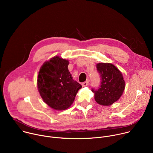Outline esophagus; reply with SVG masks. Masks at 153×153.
Returning <instances> with one entry per match:
<instances>
[{"label": "esophagus", "mask_w": 153, "mask_h": 153, "mask_svg": "<svg viewBox=\"0 0 153 153\" xmlns=\"http://www.w3.org/2000/svg\"><path fill=\"white\" fill-rule=\"evenodd\" d=\"M88 85V81L87 80V81H85V82H83L82 83V85L83 86H87Z\"/></svg>", "instance_id": "esophagus-1"}]
</instances>
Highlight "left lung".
Masks as SVG:
<instances>
[{
  "instance_id": "1",
  "label": "left lung",
  "mask_w": 153,
  "mask_h": 153,
  "mask_svg": "<svg viewBox=\"0 0 153 153\" xmlns=\"http://www.w3.org/2000/svg\"><path fill=\"white\" fill-rule=\"evenodd\" d=\"M97 70L100 77L98 89L92 88L96 102L101 105L109 106L121 97L125 90V82L121 72L111 63H99Z\"/></svg>"
}]
</instances>
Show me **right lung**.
<instances>
[{
	"label": "right lung",
	"instance_id": "1",
	"mask_svg": "<svg viewBox=\"0 0 153 153\" xmlns=\"http://www.w3.org/2000/svg\"><path fill=\"white\" fill-rule=\"evenodd\" d=\"M69 62L56 56L45 62L37 77V88L43 100L56 110H64L73 103L80 83L68 70Z\"/></svg>",
	"mask_w": 153,
	"mask_h": 153
}]
</instances>
